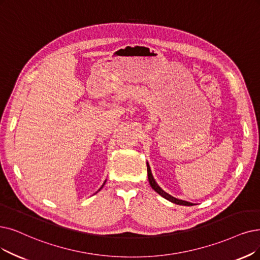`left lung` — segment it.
Listing matches in <instances>:
<instances>
[{"mask_svg":"<svg viewBox=\"0 0 260 260\" xmlns=\"http://www.w3.org/2000/svg\"><path fill=\"white\" fill-rule=\"evenodd\" d=\"M147 174H148V181H149V183H150V185H151V188H152L155 192H157L158 194H160L162 197H164L165 200H168V201H170V202H172V203H174V204H177V205L193 206L192 203H189V202H186V201H182V200L176 199V197H173V196L170 195L169 193H166L165 191H163V190L160 188V186L158 185V183L155 182V180H154V178H153V176H152V174H151V170H150V166H149L148 162H147Z\"/></svg>","mask_w":260,"mask_h":260,"instance_id":"obj_1","label":"left lung"}]
</instances>
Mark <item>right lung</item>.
<instances>
[{"label":"right lung","instance_id":"add662e5","mask_svg":"<svg viewBox=\"0 0 260 260\" xmlns=\"http://www.w3.org/2000/svg\"><path fill=\"white\" fill-rule=\"evenodd\" d=\"M105 183H106V181H105ZM105 183H103V184H102V186H103V185H105ZM102 186H101V188H100V189H102ZM100 189H99L98 191H100Z\"/></svg>","mask_w":260,"mask_h":260}]
</instances>
